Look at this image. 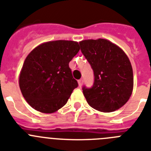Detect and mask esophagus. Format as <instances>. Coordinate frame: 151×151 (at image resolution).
I'll use <instances>...</instances> for the list:
<instances>
[{
	"label": "esophagus",
	"instance_id": "1",
	"mask_svg": "<svg viewBox=\"0 0 151 151\" xmlns=\"http://www.w3.org/2000/svg\"><path fill=\"white\" fill-rule=\"evenodd\" d=\"M78 85H79V87H82V85H83V79L78 80Z\"/></svg>",
	"mask_w": 151,
	"mask_h": 151
}]
</instances>
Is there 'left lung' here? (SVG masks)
Segmentation results:
<instances>
[{
    "instance_id": "1",
    "label": "left lung",
    "mask_w": 151,
    "mask_h": 151,
    "mask_svg": "<svg viewBox=\"0 0 151 151\" xmlns=\"http://www.w3.org/2000/svg\"><path fill=\"white\" fill-rule=\"evenodd\" d=\"M81 51L94 71L91 88H82L88 104L97 110L110 113L122 107L133 90V71L125 52L103 38L79 42Z\"/></svg>"
}]
</instances>
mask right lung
Segmentation results:
<instances>
[{
	"label": "right lung",
	"mask_w": 151,
	"mask_h": 151,
	"mask_svg": "<svg viewBox=\"0 0 151 151\" xmlns=\"http://www.w3.org/2000/svg\"><path fill=\"white\" fill-rule=\"evenodd\" d=\"M79 50L76 41L59 40L41 44L29 53L19 83L24 98L35 110L54 113L67 103L78 87L69 63Z\"/></svg>",
	"instance_id": "1"
}]
</instances>
